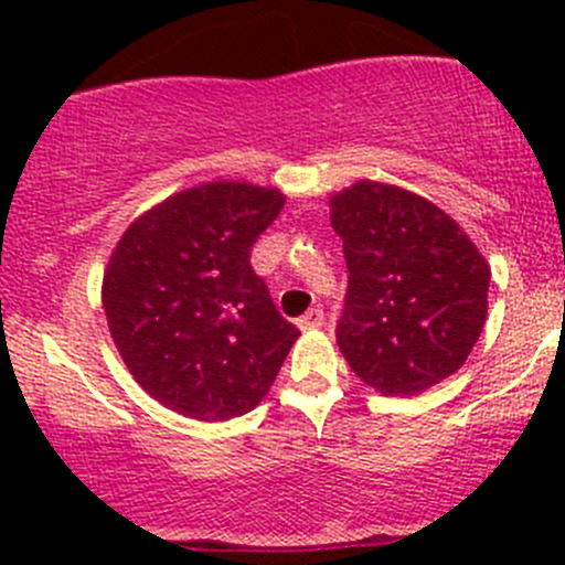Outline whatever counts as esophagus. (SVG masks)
<instances>
[{"instance_id":"34e87169","label":"esophagus","mask_w":565,"mask_h":565,"mask_svg":"<svg viewBox=\"0 0 565 565\" xmlns=\"http://www.w3.org/2000/svg\"><path fill=\"white\" fill-rule=\"evenodd\" d=\"M322 322H324V311L319 309V306H315V309H309L303 317L298 319V328L300 330H315V328H322Z\"/></svg>"}]
</instances>
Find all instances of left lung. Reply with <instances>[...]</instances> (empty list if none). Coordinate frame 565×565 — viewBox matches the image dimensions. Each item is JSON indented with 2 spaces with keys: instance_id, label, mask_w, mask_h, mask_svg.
I'll list each match as a JSON object with an SVG mask.
<instances>
[{
  "instance_id": "obj_1",
  "label": "left lung",
  "mask_w": 565,
  "mask_h": 565,
  "mask_svg": "<svg viewBox=\"0 0 565 565\" xmlns=\"http://www.w3.org/2000/svg\"><path fill=\"white\" fill-rule=\"evenodd\" d=\"M350 270L335 341L385 396H415L459 372L487 322L489 265L429 199L358 180L330 199Z\"/></svg>"
}]
</instances>
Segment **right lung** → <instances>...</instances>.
<instances>
[{"label": "right lung", "instance_id": "add662e5", "mask_svg": "<svg viewBox=\"0 0 565 565\" xmlns=\"http://www.w3.org/2000/svg\"><path fill=\"white\" fill-rule=\"evenodd\" d=\"M278 188L215 180L141 213L104 273L108 330L136 383L193 420H230L265 398L300 330L250 267L278 218Z\"/></svg>", "mask_w": 565, "mask_h": 565}]
</instances>
